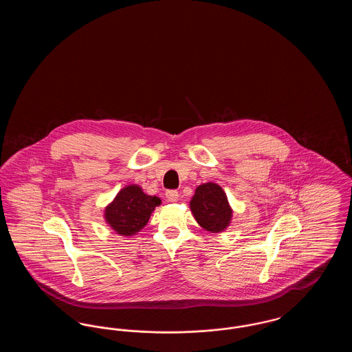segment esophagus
<instances>
[{
	"mask_svg": "<svg viewBox=\"0 0 352 352\" xmlns=\"http://www.w3.org/2000/svg\"><path fill=\"white\" fill-rule=\"evenodd\" d=\"M166 198L168 201H177L179 198V192L177 190H168L166 191Z\"/></svg>",
	"mask_w": 352,
	"mask_h": 352,
	"instance_id": "1",
	"label": "esophagus"
}]
</instances>
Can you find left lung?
I'll use <instances>...</instances> for the list:
<instances>
[{"label": "left lung", "mask_w": 352, "mask_h": 352, "mask_svg": "<svg viewBox=\"0 0 352 352\" xmlns=\"http://www.w3.org/2000/svg\"><path fill=\"white\" fill-rule=\"evenodd\" d=\"M190 207L199 226L210 232H221L232 218L227 195L217 184H201L190 201Z\"/></svg>", "instance_id": "left-lung-1"}]
</instances>
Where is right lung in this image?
Here are the masks:
<instances>
[{
	"mask_svg": "<svg viewBox=\"0 0 352 352\" xmlns=\"http://www.w3.org/2000/svg\"><path fill=\"white\" fill-rule=\"evenodd\" d=\"M158 204L161 199L144 194L141 187L126 186L105 208V219L118 234L132 236L146 226Z\"/></svg>",
	"mask_w": 352,
	"mask_h": 352,
	"instance_id": "add662e5",
	"label": "right lung"
}]
</instances>
